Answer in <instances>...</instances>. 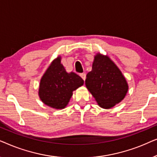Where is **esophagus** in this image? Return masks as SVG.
<instances>
[{"label":"esophagus","instance_id":"esophagus-1","mask_svg":"<svg viewBox=\"0 0 157 157\" xmlns=\"http://www.w3.org/2000/svg\"><path fill=\"white\" fill-rule=\"evenodd\" d=\"M80 76L81 77V78H83V81L86 80V74H83H83H80Z\"/></svg>","mask_w":157,"mask_h":157}]
</instances>
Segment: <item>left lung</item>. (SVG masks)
Returning <instances> with one entry per match:
<instances>
[{
	"mask_svg": "<svg viewBox=\"0 0 157 157\" xmlns=\"http://www.w3.org/2000/svg\"><path fill=\"white\" fill-rule=\"evenodd\" d=\"M86 86L98 105L110 109L123 100L128 84L121 71L108 56L97 54L91 71L86 75Z\"/></svg>",
	"mask_w": 157,
	"mask_h": 157,
	"instance_id": "1",
	"label": "left lung"
}]
</instances>
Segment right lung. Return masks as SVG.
Segmentation results:
<instances>
[{"mask_svg": "<svg viewBox=\"0 0 157 157\" xmlns=\"http://www.w3.org/2000/svg\"><path fill=\"white\" fill-rule=\"evenodd\" d=\"M83 84V80L75 73L68 74L57 58L49 66L40 80L39 96L43 102L52 108L66 107L73 91Z\"/></svg>", "mask_w": 157, "mask_h": 157, "instance_id": "obj_1", "label": "right lung"}]
</instances>
